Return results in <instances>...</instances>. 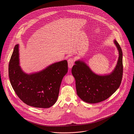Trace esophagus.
<instances>
[{
    "mask_svg": "<svg viewBox=\"0 0 134 134\" xmlns=\"http://www.w3.org/2000/svg\"><path fill=\"white\" fill-rule=\"evenodd\" d=\"M74 63V60L73 58H69L68 60V67L69 68H71L72 66H73Z\"/></svg>",
    "mask_w": 134,
    "mask_h": 134,
    "instance_id": "obj_1",
    "label": "esophagus"
}]
</instances>
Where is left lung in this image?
<instances>
[{
    "label": "left lung",
    "mask_w": 134,
    "mask_h": 134,
    "mask_svg": "<svg viewBox=\"0 0 134 134\" xmlns=\"http://www.w3.org/2000/svg\"><path fill=\"white\" fill-rule=\"evenodd\" d=\"M119 52L115 69L109 74L98 75L81 60L75 62L71 72L75 79L77 94L83 102L89 103L101 102L115 93L121 83L123 65L122 52L116 41H114Z\"/></svg>",
    "instance_id": "8db88e82"
}]
</instances>
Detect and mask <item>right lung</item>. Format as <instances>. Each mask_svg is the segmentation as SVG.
Listing matches in <instances>:
<instances>
[{
	"instance_id": "right-lung-1",
	"label": "right lung",
	"mask_w": 134,
	"mask_h": 134,
	"mask_svg": "<svg viewBox=\"0 0 134 134\" xmlns=\"http://www.w3.org/2000/svg\"><path fill=\"white\" fill-rule=\"evenodd\" d=\"M19 45H15L8 66L11 85L16 95L27 105L49 108L57 100L63 77L68 72V62L63 60L43 70L27 74L19 65Z\"/></svg>"
}]
</instances>
